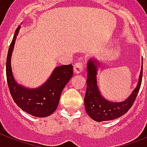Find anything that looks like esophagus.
I'll use <instances>...</instances> for the list:
<instances>
[{"label":"esophagus","mask_w":147,"mask_h":147,"mask_svg":"<svg viewBox=\"0 0 147 147\" xmlns=\"http://www.w3.org/2000/svg\"><path fill=\"white\" fill-rule=\"evenodd\" d=\"M83 68H84V65L82 62H78L74 65V71L76 74L82 72L83 71Z\"/></svg>","instance_id":"esophagus-1"}]
</instances>
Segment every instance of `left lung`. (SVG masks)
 <instances>
[{
  "instance_id": "1",
  "label": "left lung",
  "mask_w": 147,
  "mask_h": 147,
  "mask_svg": "<svg viewBox=\"0 0 147 147\" xmlns=\"http://www.w3.org/2000/svg\"><path fill=\"white\" fill-rule=\"evenodd\" d=\"M98 66L96 59L88 60L87 64V89L85 95V106L87 114L94 121H111L122 116L129 111L134 105L137 94L140 88L143 76V63L140 75L138 84L134 92L124 101L111 102L106 100L100 94L97 85V67Z\"/></svg>"
}]
</instances>
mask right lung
Wrapping results in <instances>:
<instances>
[{"label": "right lung", "instance_id": "1", "mask_svg": "<svg viewBox=\"0 0 147 147\" xmlns=\"http://www.w3.org/2000/svg\"><path fill=\"white\" fill-rule=\"evenodd\" d=\"M20 28V26L15 31L6 62V75L10 93L17 106L25 112L38 117H48L57 108L62 90L72 77L73 67L71 64L56 67L49 79L36 88L30 89L18 85L13 76L10 60Z\"/></svg>", "mask_w": 147, "mask_h": 147}]
</instances>
